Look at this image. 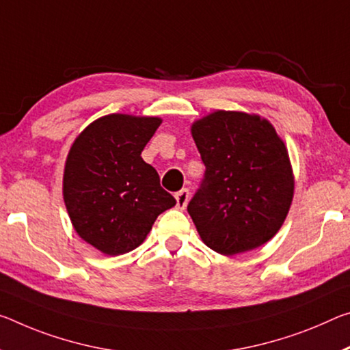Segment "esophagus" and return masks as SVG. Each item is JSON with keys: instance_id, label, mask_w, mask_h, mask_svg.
Returning a JSON list of instances; mask_svg holds the SVG:
<instances>
[{"instance_id": "34e87169", "label": "esophagus", "mask_w": 350, "mask_h": 350, "mask_svg": "<svg viewBox=\"0 0 350 350\" xmlns=\"http://www.w3.org/2000/svg\"><path fill=\"white\" fill-rule=\"evenodd\" d=\"M190 199V190L188 188H182L180 191L176 193V207L179 210H184Z\"/></svg>"}]
</instances>
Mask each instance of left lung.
Returning a JSON list of instances; mask_svg holds the SVG:
<instances>
[{"mask_svg": "<svg viewBox=\"0 0 350 350\" xmlns=\"http://www.w3.org/2000/svg\"><path fill=\"white\" fill-rule=\"evenodd\" d=\"M205 179L188 204L205 246L221 255L268 243L290 212L295 174L271 121L238 110H215L191 124Z\"/></svg>", "mask_w": 350, "mask_h": 350, "instance_id": "obj_1", "label": "left lung"}]
</instances>
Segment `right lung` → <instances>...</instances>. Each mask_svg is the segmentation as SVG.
<instances>
[{"instance_id":"right-lung-1","label":"right lung","mask_w":350,"mask_h":350,"mask_svg":"<svg viewBox=\"0 0 350 350\" xmlns=\"http://www.w3.org/2000/svg\"><path fill=\"white\" fill-rule=\"evenodd\" d=\"M159 116L110 113L88 124L71 145L64 202L76 234L105 255L134 251L157 216L176 205L142 151Z\"/></svg>"}]
</instances>
